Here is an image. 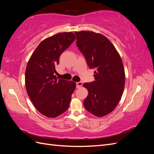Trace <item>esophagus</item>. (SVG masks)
<instances>
[{"mask_svg":"<svg viewBox=\"0 0 154 154\" xmlns=\"http://www.w3.org/2000/svg\"><path fill=\"white\" fill-rule=\"evenodd\" d=\"M82 86V82H76V88H80Z\"/></svg>","mask_w":154,"mask_h":154,"instance_id":"1","label":"esophagus"}]
</instances>
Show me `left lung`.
I'll return each mask as SVG.
<instances>
[{"label":"left lung","instance_id":"obj_1","mask_svg":"<svg viewBox=\"0 0 154 154\" xmlns=\"http://www.w3.org/2000/svg\"><path fill=\"white\" fill-rule=\"evenodd\" d=\"M76 45L90 68H95L94 81L85 83L88 96L85 108L97 117L112 112L120 101L125 83L122 60L112 43L104 35L93 31L74 32Z\"/></svg>","mask_w":154,"mask_h":154}]
</instances>
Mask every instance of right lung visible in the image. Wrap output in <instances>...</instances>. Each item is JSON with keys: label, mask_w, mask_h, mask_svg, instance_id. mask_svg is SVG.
<instances>
[{"label": "right lung", "mask_w": 154, "mask_h": 154, "mask_svg": "<svg viewBox=\"0 0 154 154\" xmlns=\"http://www.w3.org/2000/svg\"><path fill=\"white\" fill-rule=\"evenodd\" d=\"M76 39L72 32L56 34L42 41L32 53L25 73L26 88L36 109L48 118L66 112L76 83L57 78L55 67L60 56Z\"/></svg>", "instance_id": "add662e5"}]
</instances>
